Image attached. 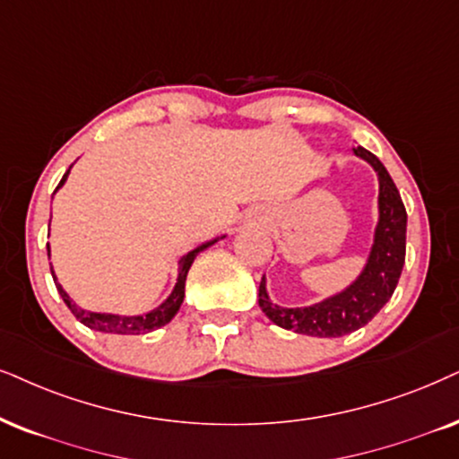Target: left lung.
I'll return each mask as SVG.
<instances>
[{
  "mask_svg": "<svg viewBox=\"0 0 459 459\" xmlns=\"http://www.w3.org/2000/svg\"><path fill=\"white\" fill-rule=\"evenodd\" d=\"M358 159L367 160L379 179L377 224L367 263L350 286L307 307L275 305L266 292V277L258 288V305L273 324L309 336H345L367 326L392 299L407 252V210L384 162L367 148H353Z\"/></svg>",
  "mask_w": 459,
  "mask_h": 459,
  "instance_id": "8db88e82",
  "label": "left lung"
}]
</instances>
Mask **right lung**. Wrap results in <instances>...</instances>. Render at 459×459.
<instances>
[{"instance_id": "right-lung-1", "label": "right lung", "mask_w": 459, "mask_h": 459, "mask_svg": "<svg viewBox=\"0 0 459 459\" xmlns=\"http://www.w3.org/2000/svg\"><path fill=\"white\" fill-rule=\"evenodd\" d=\"M69 171H72V167H69V169L65 171V176L61 178L56 190H61L63 184L67 182ZM56 190L52 195H56ZM224 237L226 235L213 237V239L199 243V246L184 254V256L178 260V280H176V286L171 288L169 297H167L159 307H154V309L148 313H137V316H120V313H103V311L82 309V307L75 305V300L69 297L65 290H63L61 283L56 281L55 271H52V266H50L52 280H55V286H56V290H59L61 299L65 300V305L69 307V311L75 316V320H78L80 324H84L86 328L100 330V333H109V334H146V333H152V330H156V328H162L165 324H169L173 320V316H176V313L179 311V307H182V303H184L186 275H188L190 266H193V263H195V258L199 256L201 252H205L207 247H212L213 243L224 239ZM46 247H48V258H50V246H46Z\"/></svg>"}]
</instances>
